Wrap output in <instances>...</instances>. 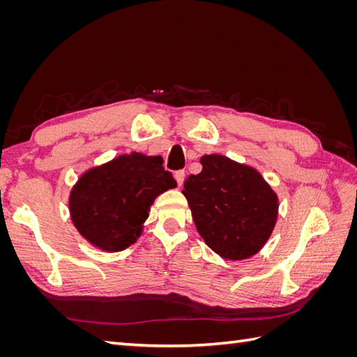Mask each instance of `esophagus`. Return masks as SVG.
Listing matches in <instances>:
<instances>
[{
  "mask_svg": "<svg viewBox=\"0 0 357 357\" xmlns=\"http://www.w3.org/2000/svg\"><path fill=\"white\" fill-rule=\"evenodd\" d=\"M185 177H186V172L185 171H176V174H174V178L177 180V183H178V186H181V183H183V180H185Z\"/></svg>",
  "mask_w": 357,
  "mask_h": 357,
  "instance_id": "obj_1",
  "label": "esophagus"
}]
</instances>
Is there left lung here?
I'll list each match as a JSON object with an SVG mask.
<instances>
[{
  "mask_svg": "<svg viewBox=\"0 0 357 357\" xmlns=\"http://www.w3.org/2000/svg\"><path fill=\"white\" fill-rule=\"evenodd\" d=\"M199 162L202 171L183 185L197 231L225 261L255 256L277 223V193L256 168L228 156L204 155Z\"/></svg>",
  "mask_w": 357,
  "mask_h": 357,
  "instance_id": "1",
  "label": "left lung"
}]
</instances>
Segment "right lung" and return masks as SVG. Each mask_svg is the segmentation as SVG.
Here are the masks:
<instances>
[{"label":"right lung","mask_w":357,"mask_h":357,"mask_svg":"<svg viewBox=\"0 0 357 357\" xmlns=\"http://www.w3.org/2000/svg\"><path fill=\"white\" fill-rule=\"evenodd\" d=\"M160 156L121 155L80 176L68 207L75 229L102 252H121L143 234L155 199L177 186Z\"/></svg>","instance_id":"obj_1"}]
</instances>
